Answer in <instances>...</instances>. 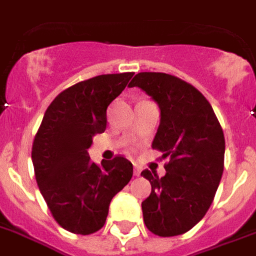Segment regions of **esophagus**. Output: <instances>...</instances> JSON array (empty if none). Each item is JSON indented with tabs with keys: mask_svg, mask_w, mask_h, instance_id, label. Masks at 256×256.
Masks as SVG:
<instances>
[{
	"mask_svg": "<svg viewBox=\"0 0 256 256\" xmlns=\"http://www.w3.org/2000/svg\"><path fill=\"white\" fill-rule=\"evenodd\" d=\"M140 172H142V168H140L139 166H135V170H134V174H135V176H140Z\"/></svg>",
	"mask_w": 256,
	"mask_h": 256,
	"instance_id": "34e87169",
	"label": "esophagus"
}]
</instances>
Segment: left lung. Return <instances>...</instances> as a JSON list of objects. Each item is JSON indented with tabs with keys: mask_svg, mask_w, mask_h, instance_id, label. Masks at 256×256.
Returning a JSON list of instances; mask_svg holds the SVG:
<instances>
[{
	"mask_svg": "<svg viewBox=\"0 0 256 256\" xmlns=\"http://www.w3.org/2000/svg\"><path fill=\"white\" fill-rule=\"evenodd\" d=\"M140 88L159 105L160 124L152 148L168 156L166 174L144 170L151 184L142 202L144 224L163 238L182 235L208 212L224 170L226 139L210 104L194 86L164 72H139Z\"/></svg>",
	"mask_w": 256,
	"mask_h": 256,
	"instance_id": "obj_1",
	"label": "left lung"
}]
</instances>
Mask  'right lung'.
Listing matches in <instances>:
<instances>
[{
	"label": "right lung",
	"instance_id": "add662e5",
	"mask_svg": "<svg viewBox=\"0 0 256 256\" xmlns=\"http://www.w3.org/2000/svg\"><path fill=\"white\" fill-rule=\"evenodd\" d=\"M134 72L104 74L58 94L34 136L32 162L40 193L59 226L90 235L106 222L109 204L134 174L124 156L90 160L93 138L106 128V109Z\"/></svg>",
	"mask_w": 256,
	"mask_h": 256
}]
</instances>
